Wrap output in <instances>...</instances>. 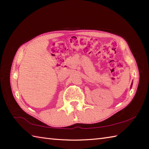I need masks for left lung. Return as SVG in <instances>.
<instances>
[{"instance_id": "obj_1", "label": "left lung", "mask_w": 149, "mask_h": 149, "mask_svg": "<svg viewBox=\"0 0 149 149\" xmlns=\"http://www.w3.org/2000/svg\"><path fill=\"white\" fill-rule=\"evenodd\" d=\"M132 86H133V82H132V83H131V87H132Z\"/></svg>"}]
</instances>
